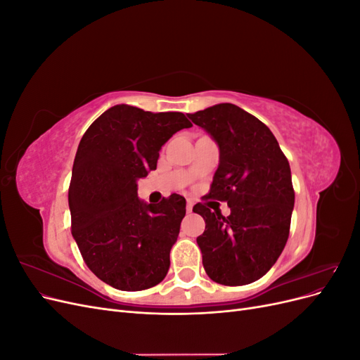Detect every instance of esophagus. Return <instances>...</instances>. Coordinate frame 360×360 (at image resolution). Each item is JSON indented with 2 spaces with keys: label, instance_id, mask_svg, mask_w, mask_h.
Returning a JSON list of instances; mask_svg holds the SVG:
<instances>
[{
  "label": "esophagus",
  "instance_id": "obj_1",
  "mask_svg": "<svg viewBox=\"0 0 360 360\" xmlns=\"http://www.w3.org/2000/svg\"><path fill=\"white\" fill-rule=\"evenodd\" d=\"M192 209H193V201H192V200H188V204H186V210H188V213H191V212H192Z\"/></svg>",
  "mask_w": 360,
  "mask_h": 360
}]
</instances>
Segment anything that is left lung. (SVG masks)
Here are the masks:
<instances>
[{
  "label": "left lung",
  "mask_w": 360,
  "mask_h": 360,
  "mask_svg": "<svg viewBox=\"0 0 360 360\" xmlns=\"http://www.w3.org/2000/svg\"><path fill=\"white\" fill-rule=\"evenodd\" d=\"M219 147L210 198L226 201L230 216L204 204L197 237L205 274L217 284L246 285L264 276L284 250L290 234L294 191L290 163L270 129L233 103L188 114Z\"/></svg>",
  "instance_id": "obj_1"
}]
</instances>
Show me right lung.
I'll return each mask as SVG.
<instances>
[{
	"label": "right lung",
	"mask_w": 360,
	"mask_h": 360,
	"mask_svg": "<svg viewBox=\"0 0 360 360\" xmlns=\"http://www.w3.org/2000/svg\"><path fill=\"white\" fill-rule=\"evenodd\" d=\"M192 123L181 112L115 105L86 129L69 188L72 236L85 264L117 290L158 285L169 269L186 200L138 198V180L156 169L167 141Z\"/></svg>",
	"instance_id": "right-lung-1"
}]
</instances>
